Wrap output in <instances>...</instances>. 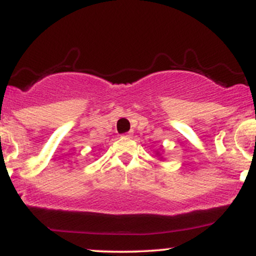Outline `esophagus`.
<instances>
[{
    "label": "esophagus",
    "mask_w": 256,
    "mask_h": 256,
    "mask_svg": "<svg viewBox=\"0 0 256 256\" xmlns=\"http://www.w3.org/2000/svg\"><path fill=\"white\" fill-rule=\"evenodd\" d=\"M131 136H132V134H131V132H128V134H122L124 138H128V137H131Z\"/></svg>",
    "instance_id": "1"
}]
</instances>
